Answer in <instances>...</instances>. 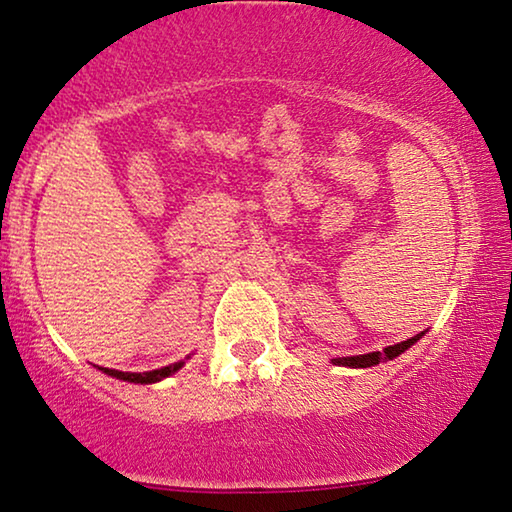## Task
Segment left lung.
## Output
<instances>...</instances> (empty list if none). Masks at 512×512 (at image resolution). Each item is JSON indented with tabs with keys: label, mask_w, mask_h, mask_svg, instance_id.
Segmentation results:
<instances>
[{
	"label": "left lung",
	"mask_w": 512,
	"mask_h": 512,
	"mask_svg": "<svg viewBox=\"0 0 512 512\" xmlns=\"http://www.w3.org/2000/svg\"><path fill=\"white\" fill-rule=\"evenodd\" d=\"M423 334H426V332L416 334L412 338H407V341H400L396 345H387V348H384L382 352H368V355H355V357H336V359H332V364L334 366H348V368H371V366L380 364V361H391V359L400 357L405 350H410Z\"/></svg>",
	"instance_id": "left-lung-1"
}]
</instances>
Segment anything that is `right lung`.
I'll return each instance as SVG.
<instances>
[{"mask_svg": "<svg viewBox=\"0 0 512 512\" xmlns=\"http://www.w3.org/2000/svg\"><path fill=\"white\" fill-rule=\"evenodd\" d=\"M185 361H176V364H169V366H162V368H155V371H146V373H123V371H116V368H102L100 371L109 375V377H116V380H123V382H132V384H155L164 380V377L174 375L176 371L183 368Z\"/></svg>", "mask_w": 512, "mask_h": 512, "instance_id": "add662e5", "label": "right lung"}]
</instances>
